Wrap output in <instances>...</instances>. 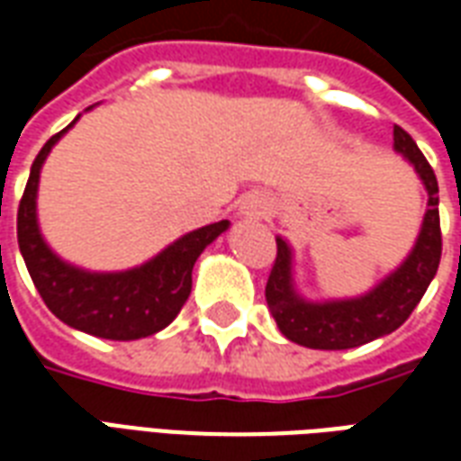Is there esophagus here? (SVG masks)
Returning a JSON list of instances; mask_svg holds the SVG:
<instances>
[{"label":"esophagus","mask_w":461,"mask_h":461,"mask_svg":"<svg viewBox=\"0 0 461 461\" xmlns=\"http://www.w3.org/2000/svg\"><path fill=\"white\" fill-rule=\"evenodd\" d=\"M241 214L247 217V220H264L267 214H269V200L259 194V192H254V194H247L244 202H241Z\"/></svg>","instance_id":"34e87169"}]
</instances>
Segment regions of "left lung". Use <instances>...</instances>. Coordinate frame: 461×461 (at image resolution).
<instances>
[{"mask_svg": "<svg viewBox=\"0 0 461 461\" xmlns=\"http://www.w3.org/2000/svg\"><path fill=\"white\" fill-rule=\"evenodd\" d=\"M393 140L427 190V212L422 230L407 259L390 276L370 289L366 296L313 303L299 296L291 274V247L276 237V259L267 281V303L279 330L294 343L316 350H346L366 346L370 340L387 336L400 329L420 299L425 296L429 281L435 279L442 257V231H439V197L437 177L417 142L400 125L393 128Z\"/></svg>", "mask_w": 461, "mask_h": 461, "instance_id": "left-lung-1", "label": "left lung"}]
</instances>
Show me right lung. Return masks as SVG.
I'll list each match as a JSON object with an SVG mask.
<instances>
[{
	"label": "right lung",
	"mask_w": 461,
	"mask_h": 461,
	"mask_svg": "<svg viewBox=\"0 0 461 461\" xmlns=\"http://www.w3.org/2000/svg\"><path fill=\"white\" fill-rule=\"evenodd\" d=\"M78 121V118H76ZM74 121V122H76ZM71 122V125H74ZM71 125L49 138L36 155L16 212V237L36 291L66 326L108 340H138L170 326L192 291V267L207 244L230 227L221 220L172 241L142 267L95 274L59 259L39 231L36 190L46 155Z\"/></svg>",
	"instance_id": "add662e5"
}]
</instances>
